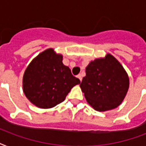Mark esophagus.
Here are the masks:
<instances>
[{
  "mask_svg": "<svg viewBox=\"0 0 146 146\" xmlns=\"http://www.w3.org/2000/svg\"><path fill=\"white\" fill-rule=\"evenodd\" d=\"M77 77L79 78V79H80V81H82V75H81V74H79V75L77 76Z\"/></svg>",
  "mask_w": 146,
  "mask_h": 146,
  "instance_id": "esophagus-1",
  "label": "esophagus"
}]
</instances>
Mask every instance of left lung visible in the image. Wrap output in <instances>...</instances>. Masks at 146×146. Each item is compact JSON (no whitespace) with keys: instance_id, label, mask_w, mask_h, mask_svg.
<instances>
[{"instance_id":"obj_1","label":"left lung","mask_w":146,"mask_h":146,"mask_svg":"<svg viewBox=\"0 0 146 146\" xmlns=\"http://www.w3.org/2000/svg\"><path fill=\"white\" fill-rule=\"evenodd\" d=\"M80 86L87 102L98 111L116 108L129 89V76L120 63L110 54L91 61Z\"/></svg>"}]
</instances>
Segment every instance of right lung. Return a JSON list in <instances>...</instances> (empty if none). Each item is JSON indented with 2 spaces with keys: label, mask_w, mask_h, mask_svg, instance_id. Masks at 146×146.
Masks as SVG:
<instances>
[{
  "label": "right lung",
  "mask_w": 146,
  "mask_h": 146,
  "mask_svg": "<svg viewBox=\"0 0 146 146\" xmlns=\"http://www.w3.org/2000/svg\"><path fill=\"white\" fill-rule=\"evenodd\" d=\"M62 60L61 54L48 48L34 58L25 70L23 79L24 94L38 108L56 106L64 102L73 86L80 83Z\"/></svg>",
  "instance_id": "obj_1"
}]
</instances>
